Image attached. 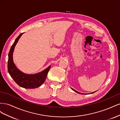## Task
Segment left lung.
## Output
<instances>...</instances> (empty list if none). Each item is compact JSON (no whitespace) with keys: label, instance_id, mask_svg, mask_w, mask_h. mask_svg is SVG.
Wrapping results in <instances>:
<instances>
[{"label":"left lung","instance_id":"obj_1","mask_svg":"<svg viewBox=\"0 0 120 120\" xmlns=\"http://www.w3.org/2000/svg\"><path fill=\"white\" fill-rule=\"evenodd\" d=\"M71 90H74V91H75V92H76L77 93H78V94H83V95H87V94H93V93H95L96 92H93V93H89V94H83V93H79V92H78V91H77V90H74V89H73L72 88H71Z\"/></svg>","mask_w":120,"mask_h":120}]
</instances>
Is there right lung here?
Here are the masks:
<instances>
[{
    "label": "right lung",
    "instance_id": "right-lung-1",
    "mask_svg": "<svg viewBox=\"0 0 120 120\" xmlns=\"http://www.w3.org/2000/svg\"><path fill=\"white\" fill-rule=\"evenodd\" d=\"M23 34L19 35L11 47L8 53V71L11 77L20 86L25 89L37 88L44 82L51 66L38 73L32 75L25 74L17 68L13 60V53L16 45Z\"/></svg>",
    "mask_w": 120,
    "mask_h": 120
}]
</instances>
